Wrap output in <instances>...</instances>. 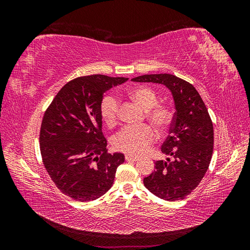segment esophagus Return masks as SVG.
Listing matches in <instances>:
<instances>
[{"mask_svg": "<svg viewBox=\"0 0 250 250\" xmlns=\"http://www.w3.org/2000/svg\"><path fill=\"white\" fill-rule=\"evenodd\" d=\"M125 160L127 162H137V161H139V157L132 156V155H129V154H126L125 155Z\"/></svg>", "mask_w": 250, "mask_h": 250, "instance_id": "34e87169", "label": "esophagus"}]
</instances>
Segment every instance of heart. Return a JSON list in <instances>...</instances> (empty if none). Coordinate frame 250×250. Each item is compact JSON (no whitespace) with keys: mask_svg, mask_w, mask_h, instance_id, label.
Masks as SVG:
<instances>
[{"mask_svg":"<svg viewBox=\"0 0 250 250\" xmlns=\"http://www.w3.org/2000/svg\"><path fill=\"white\" fill-rule=\"evenodd\" d=\"M126 97L145 108V117L161 133L168 130L172 123V110L163 103H157V95L153 88L138 85L129 88ZM120 101L116 96L108 94L103 97L100 103V115L107 126L118 123ZM156 133L150 125L139 127H125L118 132L112 140L113 147L130 155L145 153L155 142Z\"/></svg>","mask_w":250,"mask_h":250,"instance_id":"1","label":"heart"}]
</instances>
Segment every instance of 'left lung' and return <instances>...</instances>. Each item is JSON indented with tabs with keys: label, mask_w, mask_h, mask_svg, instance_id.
<instances>
[{
	"label": "left lung",
	"mask_w": 250,
	"mask_h": 250,
	"mask_svg": "<svg viewBox=\"0 0 250 250\" xmlns=\"http://www.w3.org/2000/svg\"><path fill=\"white\" fill-rule=\"evenodd\" d=\"M137 82L161 83L173 95L175 112L162 152L173 157L155 162V170L144 185L168 201L185 199L198 187L208 169L214 149V127L208 108L196 88L171 74L143 75Z\"/></svg>",
	"instance_id": "8db88e82"
}]
</instances>
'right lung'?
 <instances>
[{
	"mask_svg": "<svg viewBox=\"0 0 250 250\" xmlns=\"http://www.w3.org/2000/svg\"><path fill=\"white\" fill-rule=\"evenodd\" d=\"M128 78L90 75L67 82L44 111L40 132L42 163L60 192L76 201L101 197L115 180L124 154L108 153L100 103Z\"/></svg>",
	"mask_w": 250,
	"mask_h": 250,
	"instance_id": "right-lung-1",
	"label": "right lung"
}]
</instances>
